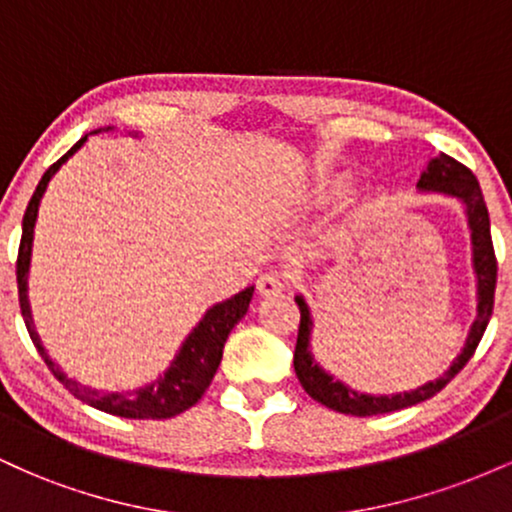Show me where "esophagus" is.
<instances>
[{
    "label": "esophagus",
    "instance_id": "obj_1",
    "mask_svg": "<svg viewBox=\"0 0 512 512\" xmlns=\"http://www.w3.org/2000/svg\"><path fill=\"white\" fill-rule=\"evenodd\" d=\"M286 291V276L281 272H267L257 279V293L260 296H279Z\"/></svg>",
    "mask_w": 512,
    "mask_h": 512
}]
</instances>
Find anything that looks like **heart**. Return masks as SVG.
<instances>
[{
	"label": "heart",
	"instance_id": "1",
	"mask_svg": "<svg viewBox=\"0 0 512 512\" xmlns=\"http://www.w3.org/2000/svg\"><path fill=\"white\" fill-rule=\"evenodd\" d=\"M330 190H342V187L349 185V175H334V178H330L325 182Z\"/></svg>",
	"mask_w": 512,
	"mask_h": 512
}]
</instances>
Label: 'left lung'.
Returning <instances> with one entry per match:
<instances>
[{
    "label": "left lung",
    "mask_w": 512,
    "mask_h": 512,
    "mask_svg": "<svg viewBox=\"0 0 512 512\" xmlns=\"http://www.w3.org/2000/svg\"><path fill=\"white\" fill-rule=\"evenodd\" d=\"M419 192H433V195H445L457 199L462 204L464 216H467L469 238H472V269L477 276V317H474L472 327H469L467 339L460 356L450 363V368L436 380H428L426 385L414 387V390L392 392V395H368V392H358L342 380H337L330 370H325L315 361L313 351H310V334H313V315H310L308 303L303 296H296L298 308H301V327H298V342L293 351V368H296L298 380H301L303 390L308 392L315 402L325 404L327 409L339 411V414L351 416H373L387 414V411L407 409L414 404L426 402L433 395H438L445 385L455 378L460 370L467 366L469 358L474 356L477 346L484 337L486 325H489L493 313V293H496V255H493L491 243V221L489 209H486L484 195L474 173L457 163L448 154H440L428 161L419 182H416Z\"/></svg>",
    "instance_id": "left-lung-1"
}]
</instances>
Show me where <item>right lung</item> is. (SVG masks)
<instances>
[{"label":"right lung","instance_id":"obj_1","mask_svg":"<svg viewBox=\"0 0 512 512\" xmlns=\"http://www.w3.org/2000/svg\"><path fill=\"white\" fill-rule=\"evenodd\" d=\"M98 132H113V127L96 129ZM139 137V134H134ZM88 139L81 137L72 149L64 154L60 161L52 163V166L45 170V175L40 178L38 187H35L31 202H28L26 214H23V231H21V245H19V260H16V284H19V303H21V315L23 322H26L28 334H31L35 349L38 354L45 358L48 368L52 370L60 383L67 387L69 392L81 402L91 404V407L105 411V414L125 416V419H170V416H178L185 409H190L192 404H197L202 399L204 392L211 380H214L216 368H219L221 356H223V344H226L228 334H231L233 327L243 320L245 313H248V305L252 301V293H255V286H248L236 296L226 298V301L211 305V308L204 313L202 320L197 322V327L185 337L180 351L175 354L166 373L158 375L154 383L137 387V390L129 392H103L96 390V387L81 385L79 380L69 378L64 370L57 366L55 361L48 356L43 342H40L38 332H35L33 315H31V303H28V269H31V250H33V228L35 219H38V207L40 199H43L45 190H48V182L52 175L62 168V163H67L76 151L84 146Z\"/></svg>","mask_w":512,"mask_h":512}]
</instances>
